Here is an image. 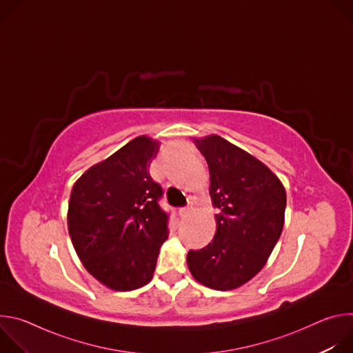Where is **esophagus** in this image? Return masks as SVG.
<instances>
[{
    "label": "esophagus",
    "mask_w": 353,
    "mask_h": 353,
    "mask_svg": "<svg viewBox=\"0 0 353 353\" xmlns=\"http://www.w3.org/2000/svg\"><path fill=\"white\" fill-rule=\"evenodd\" d=\"M192 211V203H190V205L187 208H183L180 210V216H187L190 212Z\"/></svg>",
    "instance_id": "34e87169"
}]
</instances>
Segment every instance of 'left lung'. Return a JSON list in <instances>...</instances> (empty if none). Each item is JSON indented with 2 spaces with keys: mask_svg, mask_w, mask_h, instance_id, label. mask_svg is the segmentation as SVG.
Here are the masks:
<instances>
[{
  "mask_svg": "<svg viewBox=\"0 0 353 353\" xmlns=\"http://www.w3.org/2000/svg\"><path fill=\"white\" fill-rule=\"evenodd\" d=\"M194 142L208 163L210 195L221 212L212 241L190 250L187 265L196 282L232 290L267 264L283 229L286 191L270 168L222 137Z\"/></svg>",
  "mask_w": 353,
  "mask_h": 353,
  "instance_id": "obj_1",
  "label": "left lung"
}]
</instances>
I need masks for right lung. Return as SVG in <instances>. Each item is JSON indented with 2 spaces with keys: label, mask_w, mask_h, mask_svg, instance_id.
I'll list each match as a JSON object with an SVG mask.
<instances>
[{
  "label": "right lung",
  "mask_w": 353,
  "mask_h": 353,
  "mask_svg": "<svg viewBox=\"0 0 353 353\" xmlns=\"http://www.w3.org/2000/svg\"><path fill=\"white\" fill-rule=\"evenodd\" d=\"M161 142L141 135L89 168L74 184L67 223L86 271L109 289L150 282L168 239L162 187L149 174Z\"/></svg>",
  "instance_id": "1"
}]
</instances>
